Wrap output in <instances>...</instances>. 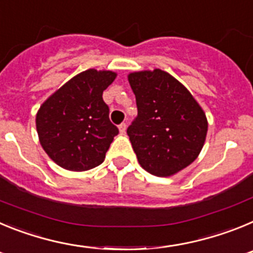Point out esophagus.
I'll return each mask as SVG.
<instances>
[{
	"label": "esophagus",
	"mask_w": 253,
	"mask_h": 253,
	"mask_svg": "<svg viewBox=\"0 0 253 253\" xmlns=\"http://www.w3.org/2000/svg\"><path fill=\"white\" fill-rule=\"evenodd\" d=\"M125 130H126V124H125V123H122V124L119 125V131L122 134H125Z\"/></svg>",
	"instance_id": "obj_1"
}]
</instances>
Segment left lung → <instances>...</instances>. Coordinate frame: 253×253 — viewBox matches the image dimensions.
I'll use <instances>...</instances> for the list:
<instances>
[{"label": "left lung", "instance_id": "left-lung-1", "mask_svg": "<svg viewBox=\"0 0 253 253\" xmlns=\"http://www.w3.org/2000/svg\"><path fill=\"white\" fill-rule=\"evenodd\" d=\"M138 116L128 133L138 162L160 177L177 173L198 158L208 120L184 84L162 69L129 73Z\"/></svg>", "mask_w": 253, "mask_h": 253}]
</instances>
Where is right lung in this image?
<instances>
[{"label": "right lung", "instance_id": "1", "mask_svg": "<svg viewBox=\"0 0 253 253\" xmlns=\"http://www.w3.org/2000/svg\"><path fill=\"white\" fill-rule=\"evenodd\" d=\"M116 77L111 71L78 73L43 102L37 114L40 144L58 166L87 171L104 162L119 129L109 119L102 92Z\"/></svg>", "mask_w": 253, "mask_h": 253}]
</instances>
